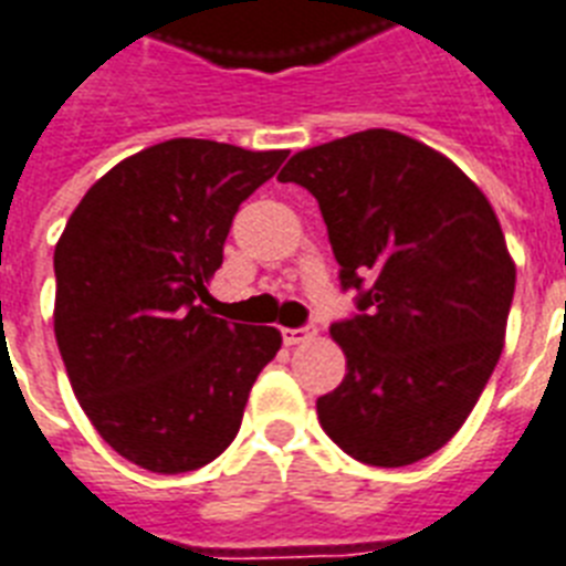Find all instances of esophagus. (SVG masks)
Masks as SVG:
<instances>
[{"instance_id": "esophagus-1", "label": "esophagus", "mask_w": 566, "mask_h": 566, "mask_svg": "<svg viewBox=\"0 0 566 566\" xmlns=\"http://www.w3.org/2000/svg\"><path fill=\"white\" fill-rule=\"evenodd\" d=\"M316 337L314 325H302V328H282V339L287 346H298V343H307V339Z\"/></svg>"}]
</instances>
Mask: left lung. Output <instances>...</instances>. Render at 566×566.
<instances>
[{"label":"left lung","mask_w":566,"mask_h":566,"mask_svg":"<svg viewBox=\"0 0 566 566\" xmlns=\"http://www.w3.org/2000/svg\"><path fill=\"white\" fill-rule=\"evenodd\" d=\"M316 197L357 314L331 325L346 378L316 398L357 462L412 465L453 439L497 366L514 261L480 188L421 142L363 130L279 174Z\"/></svg>","instance_id":"8db88e82"}]
</instances>
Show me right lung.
<instances>
[{
  "label": "right lung",
  "instance_id": "add662e5",
  "mask_svg": "<svg viewBox=\"0 0 566 566\" xmlns=\"http://www.w3.org/2000/svg\"><path fill=\"white\" fill-rule=\"evenodd\" d=\"M284 159L209 139L154 145L86 191L54 247L69 384L133 465L186 474L218 459L282 348L275 328L227 323L203 302L238 206Z\"/></svg>",
  "mask_w": 566,
  "mask_h": 566
}]
</instances>
